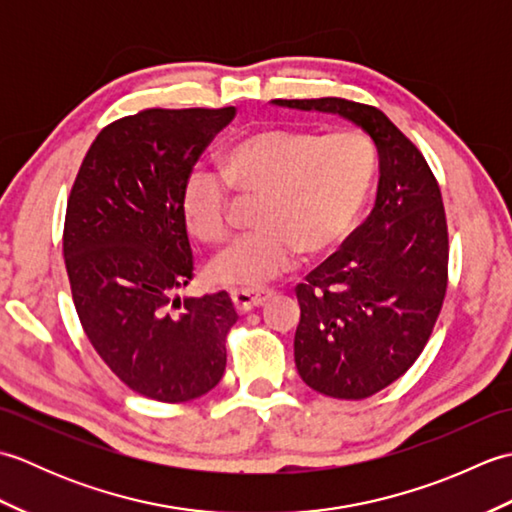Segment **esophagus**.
<instances>
[{
  "label": "esophagus",
  "mask_w": 512,
  "mask_h": 512,
  "mask_svg": "<svg viewBox=\"0 0 512 512\" xmlns=\"http://www.w3.org/2000/svg\"><path fill=\"white\" fill-rule=\"evenodd\" d=\"M275 292L273 290H233L231 292V299H233V306L239 312H248L253 308L264 306L268 299H273Z\"/></svg>",
  "instance_id": "34e87169"
}]
</instances>
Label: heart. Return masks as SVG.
I'll use <instances>...</instances> for the list:
<instances>
[{
  "mask_svg": "<svg viewBox=\"0 0 512 512\" xmlns=\"http://www.w3.org/2000/svg\"><path fill=\"white\" fill-rule=\"evenodd\" d=\"M222 171L195 169L182 187V215L191 235L222 244L231 231V187L264 195L259 231L239 239L206 268L213 284L255 288L295 266L299 253L321 255L350 235L372 189L376 156L356 132L317 136L268 127L226 149Z\"/></svg>",
  "mask_w": 512,
  "mask_h": 512,
  "instance_id": "obj_1",
  "label": "heart"
}]
</instances>
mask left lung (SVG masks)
<instances>
[{
	"label": "left lung",
	"mask_w": 512,
	"mask_h": 512,
	"mask_svg": "<svg viewBox=\"0 0 512 512\" xmlns=\"http://www.w3.org/2000/svg\"><path fill=\"white\" fill-rule=\"evenodd\" d=\"M273 103L341 116L378 151L372 213L297 286L299 376L323 396L361 400L405 374L436 325L449 264L440 187L416 145L376 107L332 96Z\"/></svg>",
	"instance_id": "1"
}]
</instances>
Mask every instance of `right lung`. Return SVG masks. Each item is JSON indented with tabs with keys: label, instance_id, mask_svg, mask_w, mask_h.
Returning <instances> with one entry per match:
<instances>
[{
	"label": "right lung",
	"instance_id": "add662e5",
	"mask_svg": "<svg viewBox=\"0 0 512 512\" xmlns=\"http://www.w3.org/2000/svg\"><path fill=\"white\" fill-rule=\"evenodd\" d=\"M233 116L235 107L125 116L96 136L70 193L63 257L76 314L105 365L151 400L200 398L224 376L231 297L173 295L193 275L184 180Z\"/></svg>",
	"mask_w": 512,
	"mask_h": 512
}]
</instances>
